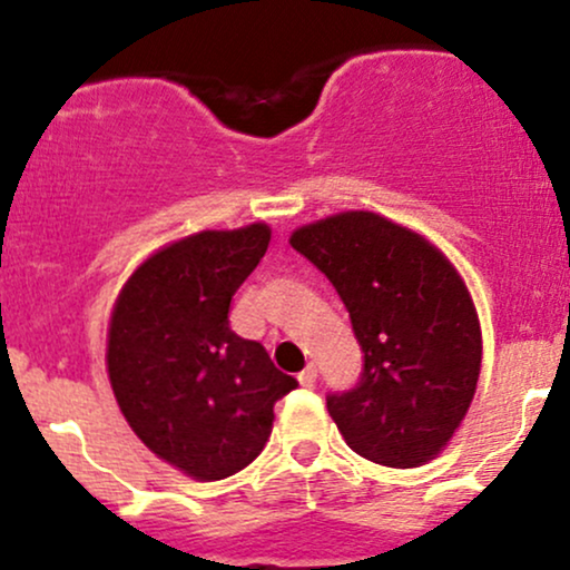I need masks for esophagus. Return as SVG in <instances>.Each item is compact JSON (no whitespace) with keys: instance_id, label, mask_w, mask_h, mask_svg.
Wrapping results in <instances>:
<instances>
[{"instance_id":"esophagus-1","label":"esophagus","mask_w":570,"mask_h":570,"mask_svg":"<svg viewBox=\"0 0 570 570\" xmlns=\"http://www.w3.org/2000/svg\"><path fill=\"white\" fill-rule=\"evenodd\" d=\"M316 377H318V372H316V364H307V367L299 372L297 375V381L305 385V389H311L313 383H316Z\"/></svg>"}]
</instances>
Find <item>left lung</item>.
I'll use <instances>...</instances> for the list:
<instances>
[{
  "label": "left lung",
  "instance_id": "1",
  "mask_svg": "<svg viewBox=\"0 0 570 570\" xmlns=\"http://www.w3.org/2000/svg\"><path fill=\"white\" fill-rule=\"evenodd\" d=\"M330 278L364 353L358 383L326 396L353 453L421 466L461 426L482 364L466 284L423 235L372 212H345L292 233Z\"/></svg>",
  "mask_w": 570,
  "mask_h": 570
}]
</instances>
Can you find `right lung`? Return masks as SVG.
Here are the masks:
<instances>
[{
	"label": "right lung",
	"mask_w": 570,
	"mask_h": 570,
	"mask_svg": "<svg viewBox=\"0 0 570 570\" xmlns=\"http://www.w3.org/2000/svg\"><path fill=\"white\" fill-rule=\"evenodd\" d=\"M271 227L203 230L160 248L117 297L107 370L128 426L200 482L263 453L273 407L297 389L263 343L230 330V299L265 257Z\"/></svg>",
	"instance_id": "add662e5"
}]
</instances>
